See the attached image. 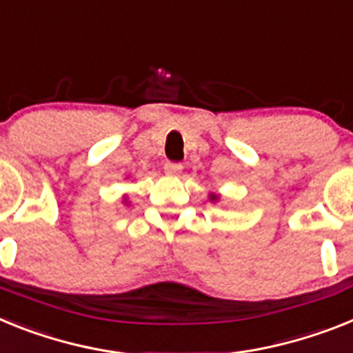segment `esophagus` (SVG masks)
<instances>
[{"mask_svg":"<svg viewBox=\"0 0 353 353\" xmlns=\"http://www.w3.org/2000/svg\"><path fill=\"white\" fill-rule=\"evenodd\" d=\"M181 170H183L181 163H174V161L165 163V172L170 174V176H179V172Z\"/></svg>","mask_w":353,"mask_h":353,"instance_id":"esophagus-1","label":"esophagus"}]
</instances>
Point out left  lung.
<instances>
[{"mask_svg": "<svg viewBox=\"0 0 353 353\" xmlns=\"http://www.w3.org/2000/svg\"><path fill=\"white\" fill-rule=\"evenodd\" d=\"M210 201H219V195H215V194H210Z\"/></svg>", "mask_w": 353, "mask_h": 353, "instance_id": "1", "label": "left lung"}]
</instances>
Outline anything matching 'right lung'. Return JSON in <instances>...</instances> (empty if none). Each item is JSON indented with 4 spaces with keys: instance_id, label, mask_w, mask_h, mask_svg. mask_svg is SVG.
<instances>
[{
    "instance_id": "add662e5",
    "label": "right lung",
    "mask_w": 353,
    "mask_h": 353,
    "mask_svg": "<svg viewBox=\"0 0 353 353\" xmlns=\"http://www.w3.org/2000/svg\"><path fill=\"white\" fill-rule=\"evenodd\" d=\"M125 203H127V201H125Z\"/></svg>"
}]
</instances>
